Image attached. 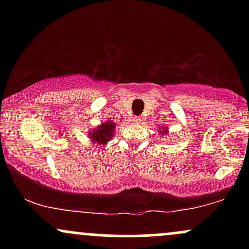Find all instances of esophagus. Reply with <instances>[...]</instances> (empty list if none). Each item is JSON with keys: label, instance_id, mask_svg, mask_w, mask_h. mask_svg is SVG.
<instances>
[{"label": "esophagus", "instance_id": "34e87169", "mask_svg": "<svg viewBox=\"0 0 249 249\" xmlns=\"http://www.w3.org/2000/svg\"><path fill=\"white\" fill-rule=\"evenodd\" d=\"M142 119L141 118V117H134L133 118V122L136 123V124H139V123H142Z\"/></svg>", "mask_w": 249, "mask_h": 249}]
</instances>
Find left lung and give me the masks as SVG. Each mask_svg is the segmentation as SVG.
Here are the masks:
<instances>
[{"label": "left lung", "instance_id": "obj_1", "mask_svg": "<svg viewBox=\"0 0 249 249\" xmlns=\"http://www.w3.org/2000/svg\"><path fill=\"white\" fill-rule=\"evenodd\" d=\"M158 132H160L161 137H162V138H164V137L166 136V134L168 133V128H167L166 126H160V127H159Z\"/></svg>", "mask_w": 249, "mask_h": 249}]
</instances>
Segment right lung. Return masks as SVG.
<instances>
[{"mask_svg":"<svg viewBox=\"0 0 249 249\" xmlns=\"http://www.w3.org/2000/svg\"><path fill=\"white\" fill-rule=\"evenodd\" d=\"M116 123L107 121L88 132V138L96 145H107L115 136Z\"/></svg>","mask_w":249,"mask_h":249,"instance_id":"1","label":"right lung"}]
</instances>
